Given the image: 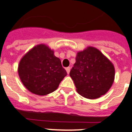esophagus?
I'll return each instance as SVG.
<instances>
[{
    "mask_svg": "<svg viewBox=\"0 0 132 132\" xmlns=\"http://www.w3.org/2000/svg\"><path fill=\"white\" fill-rule=\"evenodd\" d=\"M65 69H66V71H67V73H69V72H70V69H71V68L69 67H66V68H65Z\"/></svg>",
    "mask_w": 132,
    "mask_h": 132,
    "instance_id": "esophagus-1",
    "label": "esophagus"
}]
</instances>
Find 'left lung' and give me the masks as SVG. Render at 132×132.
I'll use <instances>...</instances> for the list:
<instances>
[{
	"label": "left lung",
	"mask_w": 132,
	"mask_h": 132,
	"mask_svg": "<svg viewBox=\"0 0 132 132\" xmlns=\"http://www.w3.org/2000/svg\"><path fill=\"white\" fill-rule=\"evenodd\" d=\"M69 76L80 95L89 99L98 98L111 87L115 68L101 51L88 47L77 54Z\"/></svg>",
	"instance_id": "obj_1"
}]
</instances>
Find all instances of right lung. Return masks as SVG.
<instances>
[{"instance_id":"right-lung-1","label":"right lung","mask_w":132,"mask_h":132,"mask_svg":"<svg viewBox=\"0 0 132 132\" xmlns=\"http://www.w3.org/2000/svg\"><path fill=\"white\" fill-rule=\"evenodd\" d=\"M18 73L29 91L42 96L56 90L67 74L61 60L44 44L35 46L25 54L19 62Z\"/></svg>"}]
</instances>
